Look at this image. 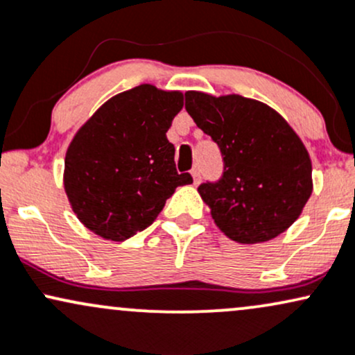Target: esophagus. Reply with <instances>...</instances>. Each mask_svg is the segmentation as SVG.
Wrapping results in <instances>:
<instances>
[{"label":"esophagus","instance_id":"1","mask_svg":"<svg viewBox=\"0 0 355 355\" xmlns=\"http://www.w3.org/2000/svg\"><path fill=\"white\" fill-rule=\"evenodd\" d=\"M191 176H193L194 184H199V181H201V171H199V168H193L191 169Z\"/></svg>","mask_w":355,"mask_h":355}]
</instances>
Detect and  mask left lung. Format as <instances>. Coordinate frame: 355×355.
<instances>
[{
	"label": "left lung",
	"instance_id": "left-lung-1",
	"mask_svg": "<svg viewBox=\"0 0 355 355\" xmlns=\"http://www.w3.org/2000/svg\"><path fill=\"white\" fill-rule=\"evenodd\" d=\"M186 111L218 143L219 182L198 187L229 239L257 244L287 231L312 194V162L297 132L276 110L239 94L187 91Z\"/></svg>",
	"mask_w": 355,
	"mask_h": 355
}]
</instances>
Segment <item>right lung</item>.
I'll return each instance as SVG.
<instances>
[{
  "mask_svg": "<svg viewBox=\"0 0 355 355\" xmlns=\"http://www.w3.org/2000/svg\"><path fill=\"white\" fill-rule=\"evenodd\" d=\"M181 91L139 85L112 96L78 129L64 157L62 184L85 227L107 241H126L151 226L178 186L166 132L182 110Z\"/></svg>",
  "mask_w": 355,
  "mask_h": 355,
  "instance_id": "right-lung-1",
  "label": "right lung"
}]
</instances>
